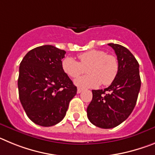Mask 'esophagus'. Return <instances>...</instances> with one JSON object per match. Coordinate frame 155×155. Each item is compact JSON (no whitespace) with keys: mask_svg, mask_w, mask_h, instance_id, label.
<instances>
[{"mask_svg":"<svg viewBox=\"0 0 155 155\" xmlns=\"http://www.w3.org/2000/svg\"><path fill=\"white\" fill-rule=\"evenodd\" d=\"M81 91H82V89H81V88H80V87H79V88H78V90H77V92L78 93V94H79V93L81 92Z\"/></svg>","mask_w":155,"mask_h":155,"instance_id":"34e87169","label":"esophagus"}]
</instances>
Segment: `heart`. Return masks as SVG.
<instances>
[{
  "label": "heart",
  "mask_w": 155,
  "mask_h": 155,
  "mask_svg": "<svg viewBox=\"0 0 155 155\" xmlns=\"http://www.w3.org/2000/svg\"><path fill=\"white\" fill-rule=\"evenodd\" d=\"M80 62L72 57H66L62 62L66 74L77 78L85 73L89 74L79 78L74 84L81 88L98 87L100 84L109 85L118 74L119 61L116 56L106 54L105 51L92 50L78 56Z\"/></svg>",
  "instance_id": "obj_1"
}]
</instances>
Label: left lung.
I'll return each mask as SVG.
<instances>
[{"label": "left lung", "mask_w": 155, "mask_h": 155, "mask_svg": "<svg viewBox=\"0 0 155 155\" xmlns=\"http://www.w3.org/2000/svg\"><path fill=\"white\" fill-rule=\"evenodd\" d=\"M117 56L118 74L104 90H92V100L87 108V116L93 125L103 129L117 127L134 110L140 88L139 64L124 46L109 43Z\"/></svg>", "instance_id": "8db88e82"}]
</instances>
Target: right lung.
I'll list each match as a JSON object with an SVG mask.
<instances>
[{
	"label": "right lung",
	"mask_w": 155,
	"mask_h": 155,
	"mask_svg": "<svg viewBox=\"0 0 155 155\" xmlns=\"http://www.w3.org/2000/svg\"><path fill=\"white\" fill-rule=\"evenodd\" d=\"M66 52L51 45L34 48L22 59L18 80L20 102L31 121L51 127L61 121L77 87L62 68Z\"/></svg>",
	"instance_id": "obj_1"
}]
</instances>
